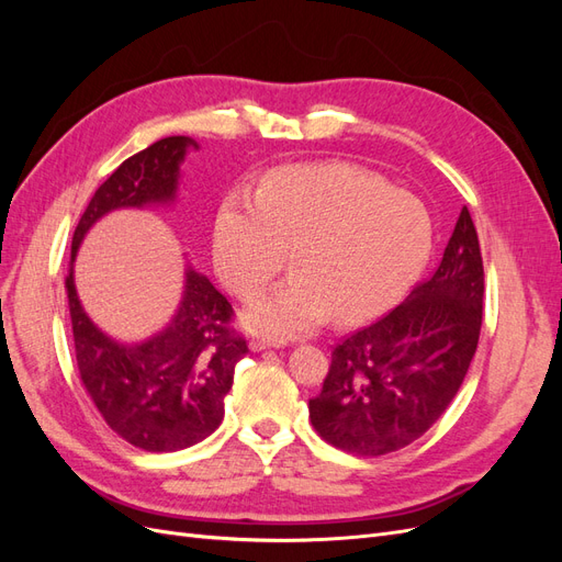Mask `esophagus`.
I'll return each instance as SVG.
<instances>
[{
  "mask_svg": "<svg viewBox=\"0 0 562 562\" xmlns=\"http://www.w3.org/2000/svg\"><path fill=\"white\" fill-rule=\"evenodd\" d=\"M283 339H265V337H252L248 342L250 351H262V349H271V347H281Z\"/></svg>",
  "mask_w": 562,
  "mask_h": 562,
  "instance_id": "1",
  "label": "esophagus"
}]
</instances>
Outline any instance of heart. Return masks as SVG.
I'll use <instances>...</instances> for the list:
<instances>
[{
    "label": "heart",
    "mask_w": 562,
    "mask_h": 562,
    "mask_svg": "<svg viewBox=\"0 0 562 562\" xmlns=\"http://www.w3.org/2000/svg\"><path fill=\"white\" fill-rule=\"evenodd\" d=\"M424 203L349 164L302 166L269 178L255 199L234 192L213 229L220 281L239 300L258 297L288 265L295 279L252 302L246 326L300 335L335 314L363 318L411 283L431 250Z\"/></svg>",
    "instance_id": "obj_1"
}]
</instances>
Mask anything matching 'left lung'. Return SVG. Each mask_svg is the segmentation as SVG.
Returning <instances> with one entry per match:
<instances>
[{
    "mask_svg": "<svg viewBox=\"0 0 562 562\" xmlns=\"http://www.w3.org/2000/svg\"><path fill=\"white\" fill-rule=\"evenodd\" d=\"M483 293L479 234L464 206L434 274L333 349L321 394L310 401L318 436L345 452L380 457L427 434L467 378Z\"/></svg>",
    "mask_w": 562,
    "mask_h": 562,
    "instance_id": "8db88e82",
    "label": "left lung"
}]
</instances>
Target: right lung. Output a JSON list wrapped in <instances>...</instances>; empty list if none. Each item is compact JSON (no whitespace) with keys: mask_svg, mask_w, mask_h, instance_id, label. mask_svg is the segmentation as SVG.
I'll return each mask as SVG.
<instances>
[{"mask_svg":"<svg viewBox=\"0 0 562 562\" xmlns=\"http://www.w3.org/2000/svg\"><path fill=\"white\" fill-rule=\"evenodd\" d=\"M190 147L199 145L187 135L157 140L98 187L75 229L65 279L81 382L108 427L147 452L190 448L220 427L234 368L248 353L246 339L229 326L227 297L187 267L180 307L168 326L143 342H116L83 312L72 265L83 236L110 211L171 206Z\"/></svg>","mask_w":562,"mask_h":562,"instance_id":"1","label":"right lung"}]
</instances>
